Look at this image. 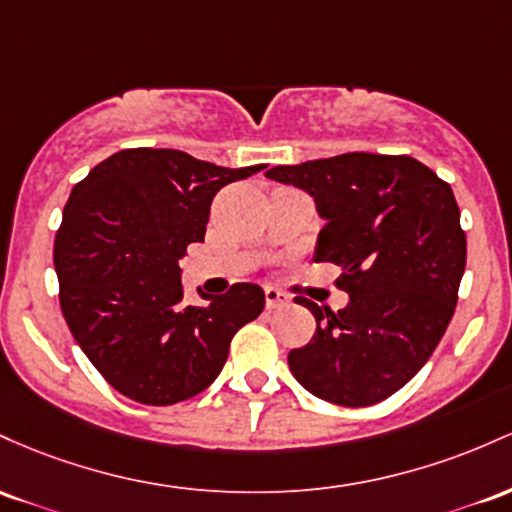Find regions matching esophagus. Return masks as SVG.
Returning a JSON list of instances; mask_svg holds the SVG:
<instances>
[{
  "mask_svg": "<svg viewBox=\"0 0 512 512\" xmlns=\"http://www.w3.org/2000/svg\"><path fill=\"white\" fill-rule=\"evenodd\" d=\"M287 304V295L285 292H280L278 287H266V307L268 309H278Z\"/></svg>",
  "mask_w": 512,
  "mask_h": 512,
  "instance_id": "1",
  "label": "esophagus"
}]
</instances>
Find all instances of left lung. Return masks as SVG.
Here are the masks:
<instances>
[{"instance_id": "obj_1", "label": "left lung", "mask_w": 512, "mask_h": 512, "mask_svg": "<svg viewBox=\"0 0 512 512\" xmlns=\"http://www.w3.org/2000/svg\"><path fill=\"white\" fill-rule=\"evenodd\" d=\"M268 179L307 191L326 220L314 261L343 268L348 307L307 297L317 319L307 346L290 350L295 380L338 406H372L399 392L428 363L455 314L467 237L450 183L406 154L348 152Z\"/></svg>"}]
</instances>
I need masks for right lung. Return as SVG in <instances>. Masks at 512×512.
<instances>
[{
    "instance_id": "right-lung-1",
    "label": "right lung",
    "mask_w": 512,
    "mask_h": 512,
    "mask_svg": "<svg viewBox=\"0 0 512 512\" xmlns=\"http://www.w3.org/2000/svg\"><path fill=\"white\" fill-rule=\"evenodd\" d=\"M263 164L225 169L179 149H120L72 188L55 234L60 307L103 380L132 401L171 406L208 389L266 295L237 283L183 304L179 261L205 239L222 186Z\"/></svg>"
}]
</instances>
